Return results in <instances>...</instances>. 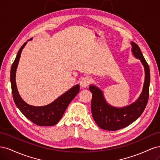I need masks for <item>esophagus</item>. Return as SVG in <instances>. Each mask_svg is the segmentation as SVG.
I'll return each mask as SVG.
<instances>
[{
    "instance_id": "esophagus-1",
    "label": "esophagus",
    "mask_w": 160,
    "mask_h": 160,
    "mask_svg": "<svg viewBox=\"0 0 160 160\" xmlns=\"http://www.w3.org/2000/svg\"><path fill=\"white\" fill-rule=\"evenodd\" d=\"M91 82V79L89 77H85L80 81V85L81 88H85L87 87H88Z\"/></svg>"
}]
</instances>
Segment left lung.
I'll return each instance as SVG.
<instances>
[{
    "label": "left lung",
    "instance_id": "8db88e82",
    "mask_svg": "<svg viewBox=\"0 0 160 160\" xmlns=\"http://www.w3.org/2000/svg\"><path fill=\"white\" fill-rule=\"evenodd\" d=\"M133 55L142 61L144 67L146 77L143 91L135 103L123 108H116L106 102L103 93L94 85L89 87L92 93L91 112L93 119L101 129L108 131H116L128 126L142 114L146 108L149 94L150 71L139 46L132 42Z\"/></svg>",
    "mask_w": 160,
    "mask_h": 160
}]
</instances>
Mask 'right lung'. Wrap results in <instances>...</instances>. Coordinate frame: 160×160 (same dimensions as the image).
Instances as JSON below:
<instances>
[{
    "label": "right lung",
    "mask_w": 160,
    "mask_h": 160,
    "mask_svg": "<svg viewBox=\"0 0 160 160\" xmlns=\"http://www.w3.org/2000/svg\"><path fill=\"white\" fill-rule=\"evenodd\" d=\"M26 44L27 42L24 43L20 48L11 67L10 77L13 99L17 107L21 111V113L33 123L40 126H52L59 122L62 116L63 115L67 106L72 99L78 94L80 89L79 85L74 86L49 105L42 107H35L25 103L18 93L15 75L22 50Z\"/></svg>",
    "instance_id": "1"
}]
</instances>
